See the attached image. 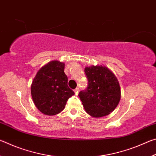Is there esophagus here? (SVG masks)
Here are the masks:
<instances>
[{"label":"esophagus","instance_id":"obj_1","mask_svg":"<svg viewBox=\"0 0 156 156\" xmlns=\"http://www.w3.org/2000/svg\"><path fill=\"white\" fill-rule=\"evenodd\" d=\"M74 92H75V94H76V95H78V92H79V88H76L75 89H74Z\"/></svg>","mask_w":156,"mask_h":156}]
</instances>
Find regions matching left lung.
<instances>
[{"instance_id":"1","label":"left lung","mask_w":156,"mask_h":156,"mask_svg":"<svg viewBox=\"0 0 156 156\" xmlns=\"http://www.w3.org/2000/svg\"><path fill=\"white\" fill-rule=\"evenodd\" d=\"M88 80L86 90L78 94L86 112L92 117L109 115L119 103L121 92L119 82L112 71L105 66L86 67Z\"/></svg>"}]
</instances>
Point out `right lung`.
<instances>
[{
  "mask_svg": "<svg viewBox=\"0 0 156 156\" xmlns=\"http://www.w3.org/2000/svg\"><path fill=\"white\" fill-rule=\"evenodd\" d=\"M64 69L65 63L52 60L41 67L34 78L31 97L37 109L44 114L59 113L64 109L67 100L74 95L68 87Z\"/></svg>",
  "mask_w": 156,
  "mask_h": 156,
  "instance_id": "1",
  "label": "right lung"
}]
</instances>
